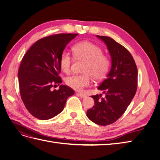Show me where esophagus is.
Returning <instances> with one entry per match:
<instances>
[{"label": "esophagus", "instance_id": "34e87169", "mask_svg": "<svg viewBox=\"0 0 160 160\" xmlns=\"http://www.w3.org/2000/svg\"><path fill=\"white\" fill-rule=\"evenodd\" d=\"M77 95H78L80 97V98H82V99H85V98H88V95H85V94H83V93H77Z\"/></svg>", "mask_w": 160, "mask_h": 160}]
</instances>
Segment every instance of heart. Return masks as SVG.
Returning <instances> with one entry per match:
<instances>
[{"instance_id": "obj_1", "label": "heart", "mask_w": 160, "mask_h": 160, "mask_svg": "<svg viewBox=\"0 0 160 160\" xmlns=\"http://www.w3.org/2000/svg\"><path fill=\"white\" fill-rule=\"evenodd\" d=\"M73 53L78 59L87 61L84 68L85 74L72 75L65 78V83L76 91H82L91 82V77L95 80L103 79L107 74L110 65L109 58L103 55L101 48L89 41H81L73 47ZM72 59L70 52L65 50L59 59L61 69L68 73L71 71Z\"/></svg>"}]
</instances>
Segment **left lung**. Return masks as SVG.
<instances>
[{
  "instance_id": "obj_1",
  "label": "left lung",
  "mask_w": 160,
  "mask_h": 160,
  "mask_svg": "<svg viewBox=\"0 0 160 160\" xmlns=\"http://www.w3.org/2000/svg\"><path fill=\"white\" fill-rule=\"evenodd\" d=\"M107 46L111 67L105 79L98 89L102 95L91 96L95 105L87 111V116L93 123L108 125L119 119L127 109L137 91L138 69L130 52L113 38L97 35Z\"/></svg>"
}]
</instances>
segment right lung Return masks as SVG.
<instances>
[{
	"label": "right lung",
	"instance_id": "1",
	"mask_svg": "<svg viewBox=\"0 0 160 160\" xmlns=\"http://www.w3.org/2000/svg\"><path fill=\"white\" fill-rule=\"evenodd\" d=\"M77 34H57L41 38L24 55L18 69V83L23 103L29 113L41 120L54 118L63 110L75 92L61 85L59 59L67 45Z\"/></svg>",
	"mask_w": 160,
	"mask_h": 160
}]
</instances>
